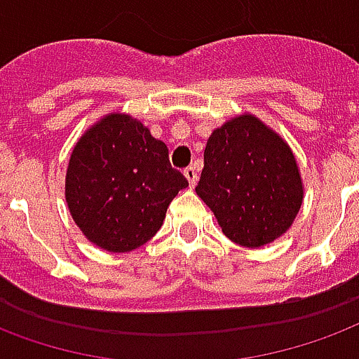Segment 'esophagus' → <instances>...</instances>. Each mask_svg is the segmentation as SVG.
<instances>
[{"mask_svg":"<svg viewBox=\"0 0 359 359\" xmlns=\"http://www.w3.org/2000/svg\"><path fill=\"white\" fill-rule=\"evenodd\" d=\"M184 177L188 179V184H190V188H194L196 187V182H198V169L192 165L187 167V169H184Z\"/></svg>","mask_w":359,"mask_h":359,"instance_id":"obj_1","label":"esophagus"}]
</instances>
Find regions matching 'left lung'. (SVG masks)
I'll return each instance as SVG.
<instances>
[{
    "instance_id": "obj_1",
    "label": "left lung",
    "mask_w": 359,
    "mask_h": 359,
    "mask_svg": "<svg viewBox=\"0 0 359 359\" xmlns=\"http://www.w3.org/2000/svg\"><path fill=\"white\" fill-rule=\"evenodd\" d=\"M196 194L224 236L251 249L287 232L304 196L287 142L249 114L211 133Z\"/></svg>"
}]
</instances>
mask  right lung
<instances>
[{
  "label": "right lung",
  "mask_w": 359,
  "mask_h": 359,
  "mask_svg": "<svg viewBox=\"0 0 359 359\" xmlns=\"http://www.w3.org/2000/svg\"><path fill=\"white\" fill-rule=\"evenodd\" d=\"M188 187L172 169L165 142L127 114H108L72 150L66 203L89 241L110 253L144 245L158 232L167 207Z\"/></svg>",
  "instance_id": "obj_1"
}]
</instances>
